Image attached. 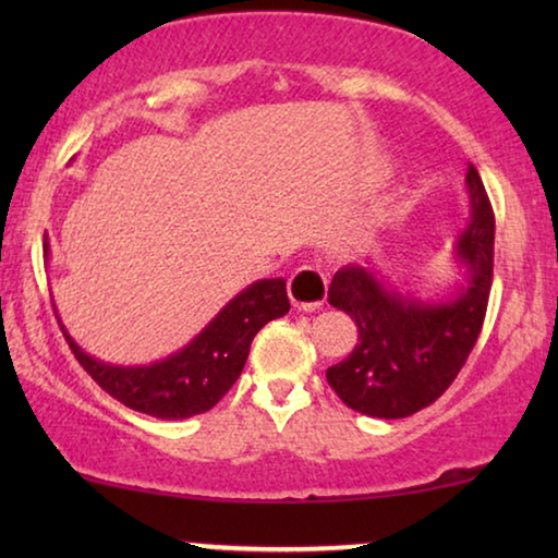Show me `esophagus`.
<instances>
[{"label": "esophagus", "mask_w": 558, "mask_h": 558, "mask_svg": "<svg viewBox=\"0 0 558 558\" xmlns=\"http://www.w3.org/2000/svg\"><path fill=\"white\" fill-rule=\"evenodd\" d=\"M289 300L296 310H319L327 300V277L315 266H302L289 279Z\"/></svg>", "instance_id": "1"}]
</instances>
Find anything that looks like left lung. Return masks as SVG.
Returning <instances> with one entry per match:
<instances>
[{
  "label": "left lung",
  "mask_w": 558,
  "mask_h": 558,
  "mask_svg": "<svg viewBox=\"0 0 558 558\" xmlns=\"http://www.w3.org/2000/svg\"><path fill=\"white\" fill-rule=\"evenodd\" d=\"M470 223L454 254L468 281L452 300L422 302L384 284L373 266H345L332 277V307L355 319L357 342L327 368L342 403L378 418H403L439 399L475 348L493 284L495 216L475 167H468Z\"/></svg>",
  "instance_id": "1"
}]
</instances>
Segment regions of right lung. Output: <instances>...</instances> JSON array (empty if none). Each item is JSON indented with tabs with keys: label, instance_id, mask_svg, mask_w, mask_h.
Instances as JSON below:
<instances>
[{
	"label": "right lung",
	"instance_id": "add662e5",
	"mask_svg": "<svg viewBox=\"0 0 558 558\" xmlns=\"http://www.w3.org/2000/svg\"><path fill=\"white\" fill-rule=\"evenodd\" d=\"M287 312V281L262 279L235 294L180 353L136 368L96 361L65 330L63 335L83 371L124 407L157 418H187L210 411L231 391L246 365L251 340Z\"/></svg>",
	"mask_w": 558,
	"mask_h": 558
}]
</instances>
